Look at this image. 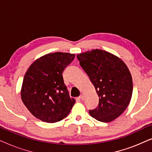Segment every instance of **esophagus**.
<instances>
[{
  "instance_id": "obj_1",
  "label": "esophagus",
  "mask_w": 152,
  "mask_h": 152,
  "mask_svg": "<svg viewBox=\"0 0 152 152\" xmlns=\"http://www.w3.org/2000/svg\"><path fill=\"white\" fill-rule=\"evenodd\" d=\"M80 99L81 100H83V99H84V94H83V93H81V95H80Z\"/></svg>"
}]
</instances>
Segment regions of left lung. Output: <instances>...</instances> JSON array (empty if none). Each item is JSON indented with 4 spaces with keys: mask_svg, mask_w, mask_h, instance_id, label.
Segmentation results:
<instances>
[{
    "mask_svg": "<svg viewBox=\"0 0 152 152\" xmlns=\"http://www.w3.org/2000/svg\"><path fill=\"white\" fill-rule=\"evenodd\" d=\"M77 57L99 97L98 106L89 113L100 122L113 121L125 111L132 99L129 70L119 57L102 50L79 54Z\"/></svg>",
    "mask_w": 152,
    "mask_h": 152,
    "instance_id": "1",
    "label": "left lung"
}]
</instances>
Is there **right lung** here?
Segmentation results:
<instances>
[{"label":"right lung","mask_w":152,"mask_h":152,"mask_svg":"<svg viewBox=\"0 0 152 152\" xmlns=\"http://www.w3.org/2000/svg\"><path fill=\"white\" fill-rule=\"evenodd\" d=\"M75 54H47L33 62L27 70L21 88V99L34 117L54 123L66 118L75 100L70 98L62 73Z\"/></svg>","instance_id":"right-lung-1"}]
</instances>
